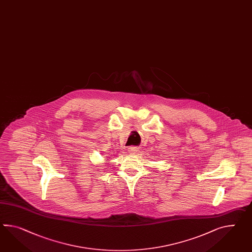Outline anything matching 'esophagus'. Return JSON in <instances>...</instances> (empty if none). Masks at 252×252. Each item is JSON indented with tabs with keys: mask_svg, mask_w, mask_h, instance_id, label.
I'll use <instances>...</instances> for the list:
<instances>
[{
	"mask_svg": "<svg viewBox=\"0 0 252 252\" xmlns=\"http://www.w3.org/2000/svg\"><path fill=\"white\" fill-rule=\"evenodd\" d=\"M128 152L129 153H136V152H138V148L131 147V148H128Z\"/></svg>",
	"mask_w": 252,
	"mask_h": 252,
	"instance_id": "esophagus-1",
	"label": "esophagus"
}]
</instances>
